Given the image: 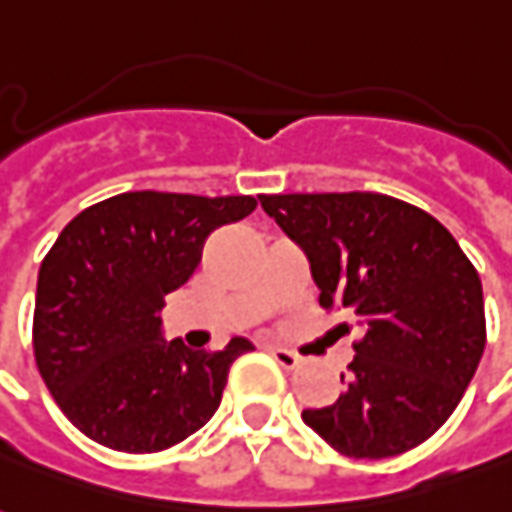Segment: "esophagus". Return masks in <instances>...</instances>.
Listing matches in <instances>:
<instances>
[{"label": "esophagus", "mask_w": 512, "mask_h": 512, "mask_svg": "<svg viewBox=\"0 0 512 512\" xmlns=\"http://www.w3.org/2000/svg\"><path fill=\"white\" fill-rule=\"evenodd\" d=\"M268 355L274 357L282 368H296L299 363H302V357L293 355V352H288V349H282V346H268Z\"/></svg>", "instance_id": "esophagus-1"}]
</instances>
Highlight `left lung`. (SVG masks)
Segmentation results:
<instances>
[{"instance_id": "obj_1", "label": "left lung", "mask_w": 512, "mask_h": 512, "mask_svg": "<svg viewBox=\"0 0 512 512\" xmlns=\"http://www.w3.org/2000/svg\"><path fill=\"white\" fill-rule=\"evenodd\" d=\"M260 205L305 252L318 305L363 327L346 391L302 418L346 457L402 455L452 416L485 352L477 268L452 232L385 194H274Z\"/></svg>"}]
</instances>
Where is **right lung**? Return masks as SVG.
Segmentation results:
<instances>
[{"mask_svg": "<svg viewBox=\"0 0 512 512\" xmlns=\"http://www.w3.org/2000/svg\"><path fill=\"white\" fill-rule=\"evenodd\" d=\"M255 207V196L130 191L85 207L57 235L38 271L32 346L82 435L130 455L163 452L219 410L252 341L194 352L163 338L157 313L194 274L207 235Z\"/></svg>", "mask_w": 512, "mask_h": 512, "instance_id": "right-lung-1", "label": "right lung"}]
</instances>
